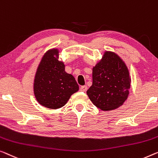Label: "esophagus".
<instances>
[{"label":"esophagus","mask_w":158,"mask_h":158,"mask_svg":"<svg viewBox=\"0 0 158 158\" xmlns=\"http://www.w3.org/2000/svg\"><path fill=\"white\" fill-rule=\"evenodd\" d=\"M87 90V86H81L80 87V91H86Z\"/></svg>","instance_id":"esophagus-1"}]
</instances>
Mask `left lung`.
I'll list each match as a JSON object with an SVG mask.
<instances>
[{
  "instance_id": "obj_1",
  "label": "left lung",
  "mask_w": 158,
  "mask_h": 158,
  "mask_svg": "<svg viewBox=\"0 0 158 158\" xmlns=\"http://www.w3.org/2000/svg\"><path fill=\"white\" fill-rule=\"evenodd\" d=\"M92 77L86 94L96 107L110 110L123 105L129 94L131 78L126 65L116 54L106 52L93 68Z\"/></svg>"
}]
</instances>
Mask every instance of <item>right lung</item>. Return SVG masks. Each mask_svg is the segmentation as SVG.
Segmentation results:
<instances>
[{"label":"right lung","mask_w":158,"mask_h":158,"mask_svg":"<svg viewBox=\"0 0 158 158\" xmlns=\"http://www.w3.org/2000/svg\"><path fill=\"white\" fill-rule=\"evenodd\" d=\"M58 50H49L37 68L34 94L39 103L51 109L64 106L73 94L79 90L74 77L64 71V64L58 60Z\"/></svg>","instance_id":"right-lung-1"}]
</instances>
